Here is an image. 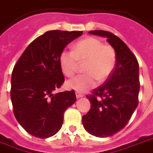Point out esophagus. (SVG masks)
<instances>
[{"label": "esophagus", "instance_id": "1", "mask_svg": "<svg viewBox=\"0 0 153 153\" xmlns=\"http://www.w3.org/2000/svg\"><path fill=\"white\" fill-rule=\"evenodd\" d=\"M75 95H76V98H78V99H79V98H80V97H83V95H82V94L79 93V92H78V91H76V92H75Z\"/></svg>", "mask_w": 153, "mask_h": 153}]
</instances>
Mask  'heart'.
I'll return each mask as SVG.
<instances>
[{"mask_svg":"<svg viewBox=\"0 0 153 153\" xmlns=\"http://www.w3.org/2000/svg\"><path fill=\"white\" fill-rule=\"evenodd\" d=\"M85 74L77 76L66 82L70 89L85 92L95 88L99 82H105L113 73L117 55L110 45H104L95 37H88L74 44L73 51L63 50L60 54V65L63 73L72 77L76 73L79 63H83Z\"/></svg>","mask_w":153,"mask_h":153,"instance_id":"obj_1","label":"heart"}]
</instances>
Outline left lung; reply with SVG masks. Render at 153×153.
<instances>
[{"label":"left lung","instance_id":"1","mask_svg":"<svg viewBox=\"0 0 153 153\" xmlns=\"http://www.w3.org/2000/svg\"><path fill=\"white\" fill-rule=\"evenodd\" d=\"M89 33L105 37L117 55V63L111 75L103 85L94 89L92 95L87 96L91 109L82 116L86 131L94 136L104 138L124 128L138 106L139 63L117 36L101 30H91Z\"/></svg>","mask_w":153,"mask_h":153}]
</instances>
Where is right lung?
I'll return each instance as SVG.
<instances>
[{
    "label": "right lung",
    "mask_w": 153,
    "mask_h": 153,
    "mask_svg": "<svg viewBox=\"0 0 153 153\" xmlns=\"http://www.w3.org/2000/svg\"><path fill=\"white\" fill-rule=\"evenodd\" d=\"M82 31L48 30L28 45L14 65L10 97L24 130L45 139L62 128L64 113L76 100L74 90L54 94L64 82L60 54Z\"/></svg>",
    "instance_id": "obj_1"
}]
</instances>
